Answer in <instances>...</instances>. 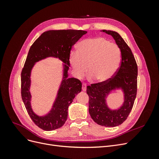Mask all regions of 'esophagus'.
<instances>
[{"mask_svg": "<svg viewBox=\"0 0 159 159\" xmlns=\"http://www.w3.org/2000/svg\"><path fill=\"white\" fill-rule=\"evenodd\" d=\"M86 89H87V85H86L85 84H82V90L84 91H86Z\"/></svg>", "mask_w": 159, "mask_h": 159, "instance_id": "esophagus-1", "label": "esophagus"}]
</instances>
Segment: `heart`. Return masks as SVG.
I'll return each instance as SVG.
<instances>
[{
    "label": "heart",
    "instance_id": "heart-1",
    "mask_svg": "<svg viewBox=\"0 0 159 159\" xmlns=\"http://www.w3.org/2000/svg\"><path fill=\"white\" fill-rule=\"evenodd\" d=\"M121 60L119 46L103 37L85 39L78 43L77 52H71L70 63L76 77L81 78L89 72L91 78L106 82L117 73Z\"/></svg>",
    "mask_w": 159,
    "mask_h": 159
}]
</instances>
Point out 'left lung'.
I'll use <instances>...</instances> for the list:
<instances>
[{
  "label": "left lung",
  "instance_id": "left-lung-1",
  "mask_svg": "<svg viewBox=\"0 0 159 159\" xmlns=\"http://www.w3.org/2000/svg\"><path fill=\"white\" fill-rule=\"evenodd\" d=\"M113 38L121 53V63L117 74L106 82L91 84L87 87L89 95V113L99 125L114 127L122 124L133 108L137 95V65L131 50L119 34L113 30H102ZM116 90L123 93L122 104L117 108L109 107L107 99Z\"/></svg>",
  "mask_w": 159,
  "mask_h": 159
}]
</instances>
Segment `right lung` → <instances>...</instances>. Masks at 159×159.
<instances>
[{"label":"right lung","instance_id":"right-lung-1","mask_svg":"<svg viewBox=\"0 0 159 159\" xmlns=\"http://www.w3.org/2000/svg\"><path fill=\"white\" fill-rule=\"evenodd\" d=\"M86 34V31L77 30H47L37 38L28 52L21 73V95L29 116L44 131H52L64 125L68 118L69 105L81 91V81L69 78V57L71 47ZM48 57H54L62 61V79L51 109L44 115L39 116L31 107V74L37 62Z\"/></svg>","mask_w":159,"mask_h":159}]
</instances>
